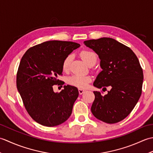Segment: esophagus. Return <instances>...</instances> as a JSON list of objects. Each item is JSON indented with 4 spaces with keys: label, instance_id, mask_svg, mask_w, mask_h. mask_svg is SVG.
<instances>
[{
    "label": "esophagus",
    "instance_id": "1",
    "mask_svg": "<svg viewBox=\"0 0 153 153\" xmlns=\"http://www.w3.org/2000/svg\"><path fill=\"white\" fill-rule=\"evenodd\" d=\"M78 91H79V93L80 94V95H82V94L85 91V89H78Z\"/></svg>",
    "mask_w": 153,
    "mask_h": 153
}]
</instances>
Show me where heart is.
I'll use <instances>...</instances> for the list:
<instances>
[{
    "mask_svg": "<svg viewBox=\"0 0 153 153\" xmlns=\"http://www.w3.org/2000/svg\"><path fill=\"white\" fill-rule=\"evenodd\" d=\"M80 56L82 59L85 62L86 64L90 65L95 64L97 60V54L92 51L90 50H83L80 53ZM72 56L68 54L64 58L62 64V67L64 71H67L70 68V65L71 61ZM91 81V78L89 76H82V75L74 74L68 78V82L71 85L79 87L80 89H84L88 85L89 83Z\"/></svg>",
    "mask_w": 153,
    "mask_h": 153,
    "instance_id": "heart-1",
    "label": "heart"
}]
</instances>
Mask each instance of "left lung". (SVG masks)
Returning a JSON list of instances; mask_svg holds the SVG:
<instances>
[{
  "label": "left lung",
  "mask_w": 153,
  "mask_h": 153,
  "mask_svg": "<svg viewBox=\"0 0 153 153\" xmlns=\"http://www.w3.org/2000/svg\"><path fill=\"white\" fill-rule=\"evenodd\" d=\"M99 55L100 71L94 82L97 88L111 89L102 95L94 91L91 106L94 116L107 123L122 121L134 108L140 98L143 72L138 58L130 48L112 38L102 37L84 41Z\"/></svg>",
  "instance_id": "left-lung-1"
}]
</instances>
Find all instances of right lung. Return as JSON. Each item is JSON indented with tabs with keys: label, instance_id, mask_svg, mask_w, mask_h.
Returning a JSON list of instances; mask_svg holds the SVG:
<instances>
[{
	"label": "right lung",
	"instance_id": "right-lung-1",
	"mask_svg": "<svg viewBox=\"0 0 153 153\" xmlns=\"http://www.w3.org/2000/svg\"><path fill=\"white\" fill-rule=\"evenodd\" d=\"M79 46L71 41H46L29 48L22 58L16 85L27 112L41 125H60L72 112L79 95L77 87L64 85L62 91L54 93L53 86L63 85L57 79L62 75V61Z\"/></svg>",
	"mask_w": 153,
	"mask_h": 153
}]
</instances>
